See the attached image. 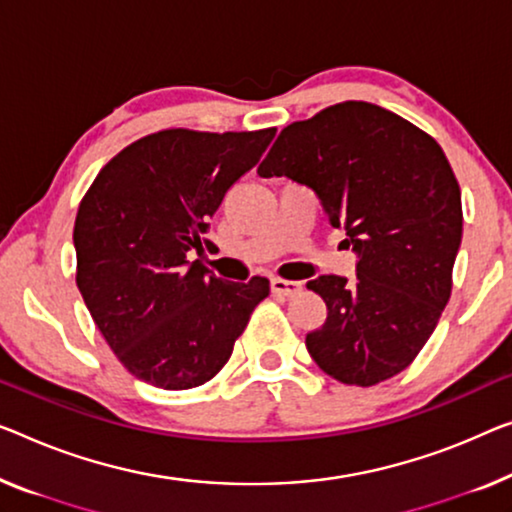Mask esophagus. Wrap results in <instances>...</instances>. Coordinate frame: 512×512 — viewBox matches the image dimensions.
I'll use <instances>...</instances> for the list:
<instances>
[{
    "instance_id": "obj_1",
    "label": "esophagus",
    "mask_w": 512,
    "mask_h": 512,
    "mask_svg": "<svg viewBox=\"0 0 512 512\" xmlns=\"http://www.w3.org/2000/svg\"><path fill=\"white\" fill-rule=\"evenodd\" d=\"M301 289L299 282H292V280H282V278H273L271 280V292L276 296H292Z\"/></svg>"
}]
</instances>
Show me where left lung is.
Returning a JSON list of instances; mask_svg holds the SVG:
<instances>
[{"mask_svg":"<svg viewBox=\"0 0 512 512\" xmlns=\"http://www.w3.org/2000/svg\"><path fill=\"white\" fill-rule=\"evenodd\" d=\"M257 174L308 186L358 257L354 280L308 282L329 310L305 335L312 361L349 386L398 375L451 299L462 197L444 151L398 114L347 101L282 128Z\"/></svg>","mask_w":512,"mask_h":512,"instance_id":"1","label":"left lung"}]
</instances>
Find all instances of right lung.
<instances>
[{
  "label": "right lung",
  "mask_w": 512,
  "mask_h": 512,
  "mask_svg": "<svg viewBox=\"0 0 512 512\" xmlns=\"http://www.w3.org/2000/svg\"><path fill=\"white\" fill-rule=\"evenodd\" d=\"M276 128H172L119 151L80 202L78 289L124 368L165 391L209 381L230 358L269 280L227 282L190 255L216 248L209 218L253 170Z\"/></svg>",
  "instance_id": "1"
}]
</instances>
